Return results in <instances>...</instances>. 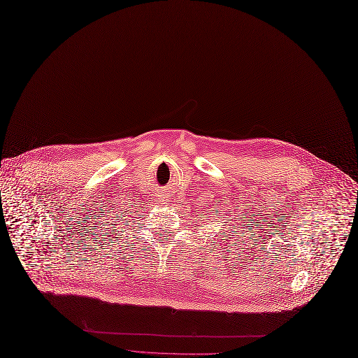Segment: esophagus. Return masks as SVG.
I'll list each match as a JSON object with an SVG mask.
<instances>
[{
    "instance_id": "obj_1",
    "label": "esophagus",
    "mask_w": 358,
    "mask_h": 358,
    "mask_svg": "<svg viewBox=\"0 0 358 358\" xmlns=\"http://www.w3.org/2000/svg\"><path fill=\"white\" fill-rule=\"evenodd\" d=\"M167 198H169V189L166 188V186H163V188H160V189L157 191L156 199H157V202L164 203V202H167Z\"/></svg>"
}]
</instances>
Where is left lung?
Returning <instances> with one entry per match:
<instances>
[{
	"label": "left lung",
	"mask_w": 358,
	"mask_h": 358,
	"mask_svg": "<svg viewBox=\"0 0 358 358\" xmlns=\"http://www.w3.org/2000/svg\"><path fill=\"white\" fill-rule=\"evenodd\" d=\"M223 241H224V239H223Z\"/></svg>",
	"instance_id": "left-lung-1"
}]
</instances>
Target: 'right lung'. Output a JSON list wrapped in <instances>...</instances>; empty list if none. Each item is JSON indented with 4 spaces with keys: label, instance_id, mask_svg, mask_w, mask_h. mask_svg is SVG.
<instances>
[{
    "label": "right lung",
    "instance_id": "obj_1",
    "mask_svg": "<svg viewBox=\"0 0 358 358\" xmlns=\"http://www.w3.org/2000/svg\"><path fill=\"white\" fill-rule=\"evenodd\" d=\"M129 208H131V207H129Z\"/></svg>",
    "mask_w": 358,
    "mask_h": 358
}]
</instances>
